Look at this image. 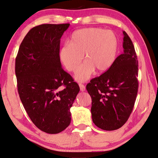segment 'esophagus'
<instances>
[{
	"instance_id": "1",
	"label": "esophagus",
	"mask_w": 158,
	"mask_h": 158,
	"mask_svg": "<svg viewBox=\"0 0 158 158\" xmlns=\"http://www.w3.org/2000/svg\"><path fill=\"white\" fill-rule=\"evenodd\" d=\"M79 87L80 89V91H85V86L82 84H79Z\"/></svg>"
}]
</instances>
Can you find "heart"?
Returning <instances> with one entry per match:
<instances>
[{"mask_svg": "<svg viewBox=\"0 0 158 158\" xmlns=\"http://www.w3.org/2000/svg\"><path fill=\"white\" fill-rule=\"evenodd\" d=\"M118 39L113 31L98 27L80 29L74 31L60 50V61L69 71H75L84 56L85 62L77 70L75 78L87 80L95 69L98 72L108 70L115 60Z\"/></svg>", "mask_w": 158, "mask_h": 158, "instance_id": "heart-1", "label": "heart"}]
</instances>
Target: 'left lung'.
<instances>
[{"label":"left lung","instance_id":"1","mask_svg":"<svg viewBox=\"0 0 158 158\" xmlns=\"http://www.w3.org/2000/svg\"><path fill=\"white\" fill-rule=\"evenodd\" d=\"M124 52L109 69L87 85L92 120L101 129L114 131L128 120L138 90V61L131 40L123 31Z\"/></svg>","mask_w":158,"mask_h":158}]
</instances>
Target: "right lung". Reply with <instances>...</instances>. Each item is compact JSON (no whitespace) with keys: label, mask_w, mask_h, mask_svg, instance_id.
I'll return each instance as SVG.
<instances>
[{"label":"right lung","mask_w":158,"mask_h":158,"mask_svg":"<svg viewBox=\"0 0 158 158\" xmlns=\"http://www.w3.org/2000/svg\"><path fill=\"white\" fill-rule=\"evenodd\" d=\"M70 24H43L27 34L16 58L18 91L34 123L56 134L71 123L70 108L80 91L60 59V38Z\"/></svg>","instance_id":"1"}]
</instances>
